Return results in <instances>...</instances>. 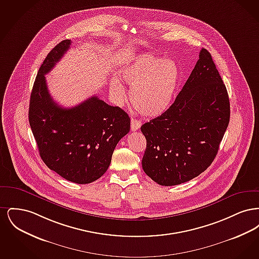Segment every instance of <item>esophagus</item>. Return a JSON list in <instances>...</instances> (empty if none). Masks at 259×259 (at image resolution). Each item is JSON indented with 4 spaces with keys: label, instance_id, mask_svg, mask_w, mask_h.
<instances>
[{
    "label": "esophagus",
    "instance_id": "obj_1",
    "mask_svg": "<svg viewBox=\"0 0 259 259\" xmlns=\"http://www.w3.org/2000/svg\"><path fill=\"white\" fill-rule=\"evenodd\" d=\"M141 125H142V123H141L140 120L135 119V118L131 119V130L132 131H137L141 127Z\"/></svg>",
    "mask_w": 259,
    "mask_h": 259
}]
</instances>
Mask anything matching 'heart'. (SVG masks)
I'll use <instances>...</instances> for the list:
<instances>
[{"mask_svg": "<svg viewBox=\"0 0 259 259\" xmlns=\"http://www.w3.org/2000/svg\"><path fill=\"white\" fill-rule=\"evenodd\" d=\"M121 74L131 87V102L141 114L158 116L172 106L180 80V72L174 62L152 54H141L124 67ZM110 88L115 100L121 102L125 89L120 80L112 78Z\"/></svg>", "mask_w": 259, "mask_h": 259, "instance_id": "1", "label": "heart"}]
</instances>
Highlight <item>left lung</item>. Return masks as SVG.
Returning <instances> with one entry per match:
<instances>
[{
    "label": "left lung",
    "instance_id": "obj_1",
    "mask_svg": "<svg viewBox=\"0 0 259 259\" xmlns=\"http://www.w3.org/2000/svg\"><path fill=\"white\" fill-rule=\"evenodd\" d=\"M229 119L226 87L210 53L202 49L170 109L141 127L147 139L144 171L165 186L196 178L215 158Z\"/></svg>",
    "mask_w": 259,
    "mask_h": 259
}]
</instances>
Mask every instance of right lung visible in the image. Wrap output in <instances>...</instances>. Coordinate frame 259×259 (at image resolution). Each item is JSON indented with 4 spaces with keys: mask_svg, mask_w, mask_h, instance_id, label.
<instances>
[{
    "mask_svg": "<svg viewBox=\"0 0 259 259\" xmlns=\"http://www.w3.org/2000/svg\"><path fill=\"white\" fill-rule=\"evenodd\" d=\"M71 42L62 40L42 62L31 92L29 123L39 155L50 170L69 182L85 185L108 170L117 143L130 131V118L122 109L97 96L69 109L53 101L45 75Z\"/></svg>",
    "mask_w": 259,
    "mask_h": 259,
    "instance_id": "add662e5",
    "label": "right lung"
}]
</instances>
